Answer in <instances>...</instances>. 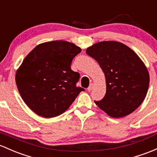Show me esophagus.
Returning <instances> with one entry per match:
<instances>
[{"label": "esophagus", "mask_w": 157, "mask_h": 157, "mask_svg": "<svg viewBox=\"0 0 157 157\" xmlns=\"http://www.w3.org/2000/svg\"><path fill=\"white\" fill-rule=\"evenodd\" d=\"M93 87H94V84H90V86H89L88 87H87V90H88V91H90V90H92L93 89Z\"/></svg>", "instance_id": "1"}]
</instances>
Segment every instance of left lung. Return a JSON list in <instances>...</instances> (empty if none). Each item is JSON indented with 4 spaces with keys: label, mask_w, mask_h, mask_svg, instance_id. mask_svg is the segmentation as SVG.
<instances>
[{
    "label": "left lung",
    "mask_w": 157,
    "mask_h": 157,
    "mask_svg": "<svg viewBox=\"0 0 157 157\" xmlns=\"http://www.w3.org/2000/svg\"><path fill=\"white\" fill-rule=\"evenodd\" d=\"M105 77L104 98L95 103L110 117L121 118L134 112L145 98L149 72L139 55L120 42L102 41L86 49Z\"/></svg>",
    "instance_id": "obj_1"
}]
</instances>
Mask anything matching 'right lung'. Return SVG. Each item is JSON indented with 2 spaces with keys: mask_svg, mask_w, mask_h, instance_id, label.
<instances>
[{
  "mask_svg": "<svg viewBox=\"0 0 157 157\" xmlns=\"http://www.w3.org/2000/svg\"><path fill=\"white\" fill-rule=\"evenodd\" d=\"M80 47L64 40L36 45L16 73L18 92L27 105L40 117H55L69 109L84 90L77 87L78 72L71 70Z\"/></svg>",
  "mask_w": 157,
  "mask_h": 157,
  "instance_id": "obj_1",
  "label": "right lung"
}]
</instances>
